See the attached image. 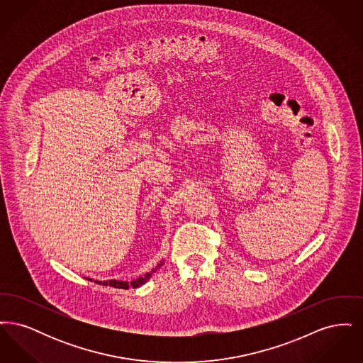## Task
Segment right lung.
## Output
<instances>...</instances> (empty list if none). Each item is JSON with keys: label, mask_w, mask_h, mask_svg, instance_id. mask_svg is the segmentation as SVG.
<instances>
[{"label": "right lung", "mask_w": 363, "mask_h": 363, "mask_svg": "<svg viewBox=\"0 0 363 363\" xmlns=\"http://www.w3.org/2000/svg\"><path fill=\"white\" fill-rule=\"evenodd\" d=\"M164 264V261H160L155 268H152L150 272H147L144 277H138L135 280H132L130 283L129 281H123V280H106V281H99V280H95V283L98 284H104V286H111V287H116V289H123V290H128L129 287H133V289H138L140 286H143L150 277H152V274L156 272L162 265ZM92 281V279H88Z\"/></svg>", "instance_id": "add662e5"}]
</instances>
